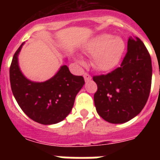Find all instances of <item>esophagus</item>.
<instances>
[{
	"label": "esophagus",
	"mask_w": 160,
	"mask_h": 160,
	"mask_svg": "<svg viewBox=\"0 0 160 160\" xmlns=\"http://www.w3.org/2000/svg\"><path fill=\"white\" fill-rule=\"evenodd\" d=\"M83 77H84V79L86 82L90 81V80H91V78H91V76H90V74L87 73H85L84 75H83Z\"/></svg>",
	"instance_id": "esophagus-1"
}]
</instances>
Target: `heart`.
<instances>
[{"instance_id": "1", "label": "heart", "mask_w": 160, "mask_h": 160, "mask_svg": "<svg viewBox=\"0 0 160 160\" xmlns=\"http://www.w3.org/2000/svg\"><path fill=\"white\" fill-rule=\"evenodd\" d=\"M86 49L93 54L94 68L100 71H109L119 63L125 50V43L119 37L108 33L97 35L87 45Z\"/></svg>"}]
</instances>
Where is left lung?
I'll use <instances>...</instances> for the list:
<instances>
[{"mask_svg":"<svg viewBox=\"0 0 160 160\" xmlns=\"http://www.w3.org/2000/svg\"><path fill=\"white\" fill-rule=\"evenodd\" d=\"M152 77V59L146 46L139 38L131 37L120 67L93 77L98 86L94 96L98 114L116 124L135 118L146 105Z\"/></svg>","mask_w":160,"mask_h":160,"instance_id":"obj_1","label":"left lung"}]
</instances>
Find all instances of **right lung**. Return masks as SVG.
<instances>
[{"mask_svg":"<svg viewBox=\"0 0 160 160\" xmlns=\"http://www.w3.org/2000/svg\"><path fill=\"white\" fill-rule=\"evenodd\" d=\"M24 43L14 53L9 69L14 98L24 113L35 122L44 125L58 123L71 111L76 95L85 84L84 78L72 74L64 65L47 81H30L18 65V54Z\"/></svg>","mask_w":160,"mask_h":160,"instance_id":"obj_1","label":"right lung"}]
</instances>
